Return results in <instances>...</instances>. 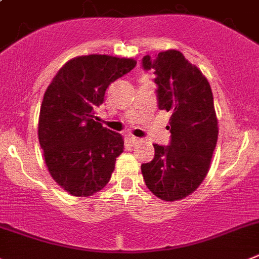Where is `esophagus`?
I'll return each mask as SVG.
<instances>
[{
    "label": "esophagus",
    "instance_id": "1",
    "mask_svg": "<svg viewBox=\"0 0 259 259\" xmlns=\"http://www.w3.org/2000/svg\"><path fill=\"white\" fill-rule=\"evenodd\" d=\"M130 142H131L132 145H136V144H139L140 141H141V140L139 139V137H135V136H130Z\"/></svg>",
    "mask_w": 259,
    "mask_h": 259
}]
</instances>
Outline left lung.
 I'll return each instance as SVG.
<instances>
[{"instance_id": "1", "label": "left lung", "mask_w": 259, "mask_h": 259, "mask_svg": "<svg viewBox=\"0 0 259 259\" xmlns=\"http://www.w3.org/2000/svg\"><path fill=\"white\" fill-rule=\"evenodd\" d=\"M142 68L154 70L158 108L172 114L169 145L154 144L155 155L141 165L142 176L159 199L180 200L194 193L209 170L218 139L212 90L203 73L176 50L154 59L144 56Z\"/></svg>"}]
</instances>
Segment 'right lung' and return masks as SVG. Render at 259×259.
<instances>
[{
  "label": "right lung",
  "instance_id": "obj_1",
  "mask_svg": "<svg viewBox=\"0 0 259 259\" xmlns=\"http://www.w3.org/2000/svg\"><path fill=\"white\" fill-rule=\"evenodd\" d=\"M136 60L109 55L78 56L45 92L38 140L52 179L73 196H90L109 182L124 141L103 127L96 109L110 83L131 72Z\"/></svg>",
  "mask_w": 259,
  "mask_h": 259
}]
</instances>
